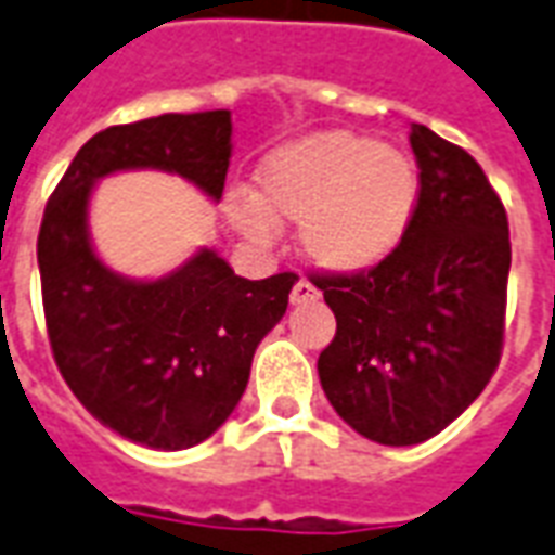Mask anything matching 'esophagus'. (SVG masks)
<instances>
[{
	"label": "esophagus",
	"mask_w": 555,
	"mask_h": 555,
	"mask_svg": "<svg viewBox=\"0 0 555 555\" xmlns=\"http://www.w3.org/2000/svg\"><path fill=\"white\" fill-rule=\"evenodd\" d=\"M318 300V288H314L309 279H297L294 282V288H291V302L294 306H300V302H312Z\"/></svg>",
	"instance_id": "34e87169"
}]
</instances>
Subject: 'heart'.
Masks as SVG:
<instances>
[{
  "label": "heart",
  "mask_w": 555,
  "mask_h": 555,
  "mask_svg": "<svg viewBox=\"0 0 555 555\" xmlns=\"http://www.w3.org/2000/svg\"><path fill=\"white\" fill-rule=\"evenodd\" d=\"M418 202L416 159L353 130H324L279 147L258 171V202L229 205L255 243L273 222H300L306 258L330 273L380 264L404 241Z\"/></svg>",
  "instance_id": "b5f03b06"
}]
</instances>
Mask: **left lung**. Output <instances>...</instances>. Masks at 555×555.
<instances>
[{
	"mask_svg": "<svg viewBox=\"0 0 555 555\" xmlns=\"http://www.w3.org/2000/svg\"><path fill=\"white\" fill-rule=\"evenodd\" d=\"M418 202L396 253L360 273H312L336 314L318 357L330 404L384 446H416L496 372L512 267L508 217L464 147L410 127Z\"/></svg>",
	"mask_w": 555,
	"mask_h": 555,
	"instance_id": "8db88e82",
	"label": "left lung"
}]
</instances>
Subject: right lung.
I'll return each instance as SVG.
<instances>
[{
	"instance_id": "right-lung-1",
	"label": "right lung",
	"mask_w": 555,
	"mask_h": 555,
	"mask_svg": "<svg viewBox=\"0 0 555 555\" xmlns=\"http://www.w3.org/2000/svg\"><path fill=\"white\" fill-rule=\"evenodd\" d=\"M229 159V109L106 127L43 207L38 267L55 365L101 425L159 452L190 449L231 416L297 276L243 279L214 249L163 279L118 276L91 246V186L113 171L159 169L219 202Z\"/></svg>"
}]
</instances>
